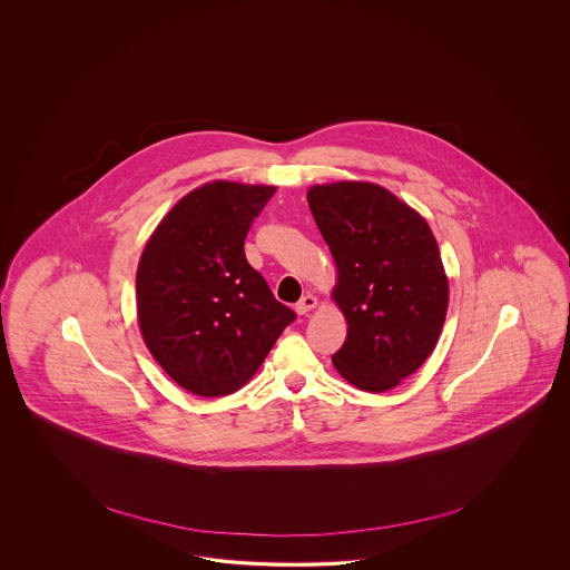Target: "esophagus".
Segmentation results:
<instances>
[{
    "label": "esophagus",
    "instance_id": "34e87169",
    "mask_svg": "<svg viewBox=\"0 0 570 570\" xmlns=\"http://www.w3.org/2000/svg\"><path fill=\"white\" fill-rule=\"evenodd\" d=\"M315 307H317V298H315L313 294H305V296L296 303L294 311H296L298 315H305V313H309V311L315 309Z\"/></svg>",
    "mask_w": 570,
    "mask_h": 570
}]
</instances>
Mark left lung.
Listing matches in <instances>:
<instances>
[{
  "label": "left lung",
  "instance_id": "1",
  "mask_svg": "<svg viewBox=\"0 0 570 570\" xmlns=\"http://www.w3.org/2000/svg\"><path fill=\"white\" fill-rule=\"evenodd\" d=\"M313 219L336 265L332 301L345 315L336 372L384 393L431 357L449 307V279L426 219L372 181L315 184Z\"/></svg>",
  "mask_w": 570,
  "mask_h": 570
}]
</instances>
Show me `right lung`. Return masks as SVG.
I'll return each instance as SVG.
<instances>
[{
	"mask_svg": "<svg viewBox=\"0 0 570 570\" xmlns=\"http://www.w3.org/2000/svg\"><path fill=\"white\" fill-rule=\"evenodd\" d=\"M276 190L227 179L203 184L173 205L139 257L141 338L198 397L242 389L294 320L244 255L250 224Z\"/></svg>",
	"mask_w": 570,
	"mask_h": 570,
	"instance_id": "obj_1",
	"label": "right lung"
}]
</instances>
